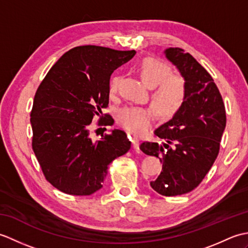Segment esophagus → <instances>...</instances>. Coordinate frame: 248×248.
I'll return each instance as SVG.
<instances>
[{
  "instance_id": "1",
  "label": "esophagus",
  "mask_w": 248,
  "mask_h": 248,
  "mask_svg": "<svg viewBox=\"0 0 248 248\" xmlns=\"http://www.w3.org/2000/svg\"><path fill=\"white\" fill-rule=\"evenodd\" d=\"M132 144L135 150H140V140L138 138H135V136L132 139Z\"/></svg>"
}]
</instances>
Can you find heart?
<instances>
[{
  "label": "heart",
  "instance_id": "heart-1",
  "mask_svg": "<svg viewBox=\"0 0 248 248\" xmlns=\"http://www.w3.org/2000/svg\"><path fill=\"white\" fill-rule=\"evenodd\" d=\"M138 72L146 85L154 87L151 101L157 113L163 118L175 115L186 98L187 86L184 78L171 73L170 68L160 60L146 57L138 65ZM119 77L115 76L109 80L108 93L110 96L118 88ZM155 108L149 107H124L116 115L121 127L135 135L148 132L156 118Z\"/></svg>",
  "mask_w": 248,
  "mask_h": 248
}]
</instances>
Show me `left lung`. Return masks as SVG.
Masks as SVG:
<instances>
[{
	"instance_id": "obj_1",
	"label": "left lung",
	"mask_w": 248,
	"mask_h": 248,
	"mask_svg": "<svg viewBox=\"0 0 248 248\" xmlns=\"http://www.w3.org/2000/svg\"><path fill=\"white\" fill-rule=\"evenodd\" d=\"M164 53L186 80V98L172 118L155 131L166 144L144 141L140 149L163 163L151 187L163 196H177L197 187L212 167L226 127V110L212 77L191 54L180 48H168Z\"/></svg>"
}]
</instances>
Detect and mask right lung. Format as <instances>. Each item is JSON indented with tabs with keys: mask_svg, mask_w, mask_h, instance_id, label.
<instances>
[{
	"mask_svg": "<svg viewBox=\"0 0 248 248\" xmlns=\"http://www.w3.org/2000/svg\"><path fill=\"white\" fill-rule=\"evenodd\" d=\"M135 53L99 46H76L40 83L31 112V146L46 179L61 192L75 196L97 192L108 165L130 150L131 141L124 131L114 129L93 141L89 127L108 105L110 75ZM105 116L108 117L102 124L112 125V117Z\"/></svg>",
	"mask_w": 248,
	"mask_h": 248,
	"instance_id": "obj_1",
	"label": "right lung"
}]
</instances>
